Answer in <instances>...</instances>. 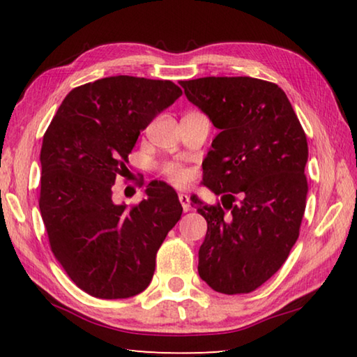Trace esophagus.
<instances>
[{"mask_svg": "<svg viewBox=\"0 0 357 357\" xmlns=\"http://www.w3.org/2000/svg\"><path fill=\"white\" fill-rule=\"evenodd\" d=\"M179 202H181V206H183V211L184 213H187V211H190V198L187 193H179Z\"/></svg>", "mask_w": 357, "mask_h": 357, "instance_id": "34e87169", "label": "esophagus"}]
</instances>
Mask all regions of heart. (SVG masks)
Here are the masks:
<instances>
[{"label":"heart","mask_w":357,"mask_h":357,"mask_svg":"<svg viewBox=\"0 0 357 357\" xmlns=\"http://www.w3.org/2000/svg\"><path fill=\"white\" fill-rule=\"evenodd\" d=\"M164 172L168 176V179L174 184H183L185 183L187 178H189V173H187L185 168L178 167V165H167Z\"/></svg>","instance_id":"b5f03b06"}]
</instances>
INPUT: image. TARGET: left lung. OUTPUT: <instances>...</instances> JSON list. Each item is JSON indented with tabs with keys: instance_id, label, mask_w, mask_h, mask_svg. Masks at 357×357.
<instances>
[{
	"instance_id": "left-lung-1",
	"label": "left lung",
	"mask_w": 357,
	"mask_h": 357,
	"mask_svg": "<svg viewBox=\"0 0 357 357\" xmlns=\"http://www.w3.org/2000/svg\"><path fill=\"white\" fill-rule=\"evenodd\" d=\"M179 84L220 130L203 160V184L222 204L190 198L208 222L198 274L217 293H250L282 268L298 241L309 190L305 134L275 83L204 77Z\"/></svg>"
}]
</instances>
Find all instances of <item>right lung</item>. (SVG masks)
I'll return each instance as SVG.
<instances>
[{"mask_svg":"<svg viewBox=\"0 0 357 357\" xmlns=\"http://www.w3.org/2000/svg\"><path fill=\"white\" fill-rule=\"evenodd\" d=\"M170 80L116 75L74 88L40 149L39 209L55 258L84 293L132 298L151 283L155 253L183 214L176 192L159 183L128 209L112 185L140 132L181 98Z\"/></svg>","mask_w":357,"mask_h":357,"instance_id":"right-lung-1","label":"right lung"}]
</instances>
